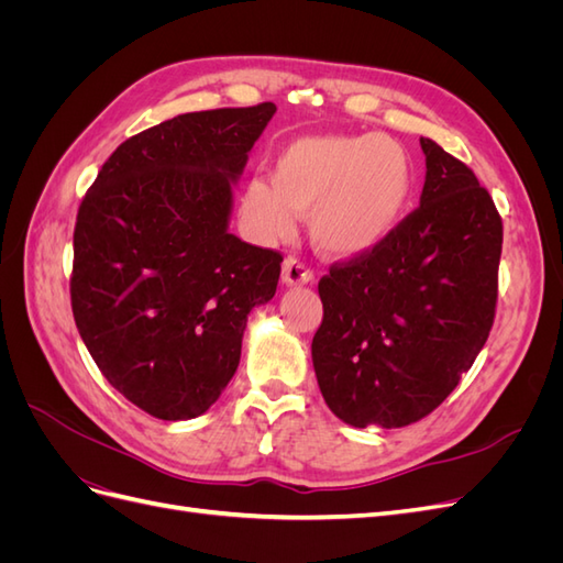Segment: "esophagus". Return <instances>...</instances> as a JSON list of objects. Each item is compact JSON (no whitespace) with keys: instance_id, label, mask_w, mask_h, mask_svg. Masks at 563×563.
Instances as JSON below:
<instances>
[{"instance_id":"1","label":"esophagus","mask_w":563,"mask_h":563,"mask_svg":"<svg viewBox=\"0 0 563 563\" xmlns=\"http://www.w3.org/2000/svg\"><path fill=\"white\" fill-rule=\"evenodd\" d=\"M314 272L305 267L298 258H286L282 265V282L286 286H302V284H312Z\"/></svg>"}]
</instances>
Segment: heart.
I'll return each mask as SVG.
<instances>
[{"mask_svg": "<svg viewBox=\"0 0 563 563\" xmlns=\"http://www.w3.org/2000/svg\"><path fill=\"white\" fill-rule=\"evenodd\" d=\"M413 192L411 152L389 135H302L272 159L269 183H246L242 216L255 240L279 242L294 234L298 213H310V236L323 255L356 258L395 234Z\"/></svg>", "mask_w": 563, "mask_h": 563, "instance_id": "obj_1", "label": "heart"}]
</instances>
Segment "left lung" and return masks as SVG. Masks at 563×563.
Returning a JSON list of instances; mask_svg holds the SVG:
<instances>
[{
    "mask_svg": "<svg viewBox=\"0 0 563 563\" xmlns=\"http://www.w3.org/2000/svg\"><path fill=\"white\" fill-rule=\"evenodd\" d=\"M420 207L385 244L319 282L317 383L352 428L411 424L444 401L496 317L503 220L463 162L420 139Z\"/></svg>",
    "mask_w": 563,
    "mask_h": 563,
    "instance_id": "left-lung-1",
    "label": "left lung"
}]
</instances>
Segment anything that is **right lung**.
<instances>
[{
	"label": "right lung",
	"instance_id": "1",
	"mask_svg": "<svg viewBox=\"0 0 563 563\" xmlns=\"http://www.w3.org/2000/svg\"><path fill=\"white\" fill-rule=\"evenodd\" d=\"M275 103L178 114L119 145L81 199L70 279L79 335L108 383L162 420L223 395L246 317L282 255L228 232L232 185Z\"/></svg>",
	"mask_w": 563,
	"mask_h": 563
}]
</instances>
